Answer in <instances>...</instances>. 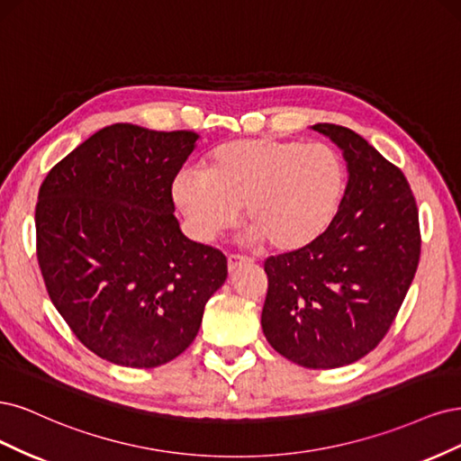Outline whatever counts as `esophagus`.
Segmentation results:
<instances>
[{"label":"esophagus","instance_id":"obj_1","mask_svg":"<svg viewBox=\"0 0 461 461\" xmlns=\"http://www.w3.org/2000/svg\"><path fill=\"white\" fill-rule=\"evenodd\" d=\"M250 262H252V260H250V258H247V257L230 255V257H228V270L233 274L235 270L243 268V266H247V264H250Z\"/></svg>","mask_w":461,"mask_h":461}]
</instances>
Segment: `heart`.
<instances>
[{
  "instance_id": "1",
  "label": "heart",
  "mask_w": 461,
  "mask_h": 461,
  "mask_svg": "<svg viewBox=\"0 0 461 461\" xmlns=\"http://www.w3.org/2000/svg\"><path fill=\"white\" fill-rule=\"evenodd\" d=\"M347 167L331 145L249 138L221 143L203 172L174 177L172 197L191 235L211 243L243 209L247 240L276 252L314 245L343 206Z\"/></svg>"
}]
</instances>
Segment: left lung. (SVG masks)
<instances>
[{"instance_id": "left-lung-1", "label": "left lung", "mask_w": 461, "mask_h": 461, "mask_svg": "<svg viewBox=\"0 0 461 461\" xmlns=\"http://www.w3.org/2000/svg\"><path fill=\"white\" fill-rule=\"evenodd\" d=\"M347 160L343 206L320 240L264 262L262 331L310 369L352 364L387 335L418 270V206L404 174L358 133L314 124Z\"/></svg>"}]
</instances>
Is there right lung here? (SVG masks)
Listing matches in <instances>:
<instances>
[{
	"label": "right lung",
	"instance_id": "add662e5",
	"mask_svg": "<svg viewBox=\"0 0 461 461\" xmlns=\"http://www.w3.org/2000/svg\"><path fill=\"white\" fill-rule=\"evenodd\" d=\"M199 133L113 124L43 180L38 264L50 299L80 343L126 367H157L197 337L228 260L187 240L172 182Z\"/></svg>",
	"mask_w": 461,
	"mask_h": 461
}]
</instances>
